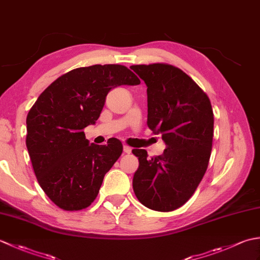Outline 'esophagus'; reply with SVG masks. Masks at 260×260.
Segmentation results:
<instances>
[{
	"label": "esophagus",
	"instance_id": "obj_1",
	"mask_svg": "<svg viewBox=\"0 0 260 260\" xmlns=\"http://www.w3.org/2000/svg\"><path fill=\"white\" fill-rule=\"evenodd\" d=\"M123 151H124V153H126V154H129V153L132 152V148H131L129 146L124 145V147H123Z\"/></svg>",
	"mask_w": 260,
	"mask_h": 260
}]
</instances>
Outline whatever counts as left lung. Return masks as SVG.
Returning <instances> with one entry per match:
<instances>
[{
    "instance_id": "obj_1",
    "label": "left lung",
    "mask_w": 260,
    "mask_h": 260,
    "mask_svg": "<svg viewBox=\"0 0 260 260\" xmlns=\"http://www.w3.org/2000/svg\"><path fill=\"white\" fill-rule=\"evenodd\" d=\"M147 86V126L162 134V155L148 158L133 150L140 165L133 189L143 206L170 212L189 200L208 169L212 150L213 112L200 87L169 63L131 66Z\"/></svg>"
}]
</instances>
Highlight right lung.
Returning a JSON list of instances; mask_svg holds the SVG:
<instances>
[{
	"mask_svg": "<svg viewBox=\"0 0 260 260\" xmlns=\"http://www.w3.org/2000/svg\"><path fill=\"white\" fill-rule=\"evenodd\" d=\"M141 80L121 64H93L60 76L38 97L26 116V147L39 184L66 211L97 198L104 176L123 152L117 139L89 144L85 127L95 124L107 93Z\"/></svg>",
	"mask_w": 260,
	"mask_h": 260,
	"instance_id": "add662e5",
	"label": "right lung"
}]
</instances>
